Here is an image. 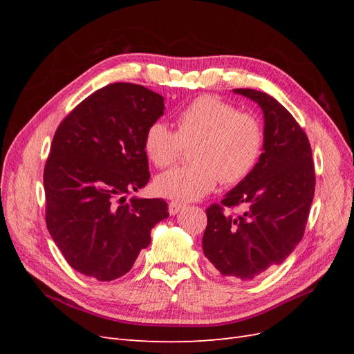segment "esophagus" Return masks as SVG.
I'll return each instance as SVG.
<instances>
[{"label":"esophagus","instance_id":"34e87169","mask_svg":"<svg viewBox=\"0 0 354 354\" xmlns=\"http://www.w3.org/2000/svg\"><path fill=\"white\" fill-rule=\"evenodd\" d=\"M183 208H185V205L180 202H169V205H168V211L171 216H176V214H178Z\"/></svg>","mask_w":354,"mask_h":354}]
</instances>
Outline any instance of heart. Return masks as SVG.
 <instances>
[{
  "label": "heart",
  "mask_w": 354,
  "mask_h": 354,
  "mask_svg": "<svg viewBox=\"0 0 354 354\" xmlns=\"http://www.w3.org/2000/svg\"><path fill=\"white\" fill-rule=\"evenodd\" d=\"M177 130L156 121L147 128L145 152L158 168L171 165L183 146L192 147L194 164L174 167L155 178V190L174 201L208 195L221 180L238 185L255 169L263 155L264 130L259 118L239 112L216 95H201L177 115Z\"/></svg>",
  "instance_id": "1"
}]
</instances>
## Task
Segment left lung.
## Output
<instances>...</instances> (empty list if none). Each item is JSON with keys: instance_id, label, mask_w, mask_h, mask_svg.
Segmentation results:
<instances>
[{"instance_id": "8db88e82", "label": "left lung", "mask_w": 354, "mask_h": 354, "mask_svg": "<svg viewBox=\"0 0 354 354\" xmlns=\"http://www.w3.org/2000/svg\"><path fill=\"white\" fill-rule=\"evenodd\" d=\"M260 106L264 149L255 169L221 201L207 208L202 248L209 263L232 279L251 281L281 264L303 239L315 195L308 138L294 116L272 95L236 88ZM242 206L241 216L223 209Z\"/></svg>"}]
</instances>
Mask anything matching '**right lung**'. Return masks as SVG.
<instances>
[{
    "label": "right lung",
    "mask_w": 354,
    "mask_h": 354,
    "mask_svg": "<svg viewBox=\"0 0 354 354\" xmlns=\"http://www.w3.org/2000/svg\"><path fill=\"white\" fill-rule=\"evenodd\" d=\"M164 97L116 82L82 100L56 130L44 168L46 221L72 269L108 282L130 272L151 230L167 218L164 199L131 198L147 185V128Z\"/></svg>",
    "instance_id": "obj_1"
}]
</instances>
